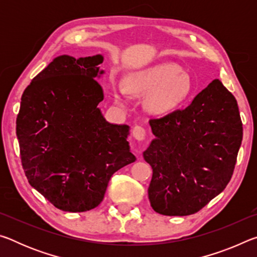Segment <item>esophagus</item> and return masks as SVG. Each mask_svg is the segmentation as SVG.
I'll list each match as a JSON object with an SVG mask.
<instances>
[{
	"instance_id": "34e87169",
	"label": "esophagus",
	"mask_w": 257,
	"mask_h": 257,
	"mask_svg": "<svg viewBox=\"0 0 257 257\" xmlns=\"http://www.w3.org/2000/svg\"><path fill=\"white\" fill-rule=\"evenodd\" d=\"M133 136L137 142H143L146 137V130L141 125H135L133 129Z\"/></svg>"
}]
</instances>
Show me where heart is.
Returning a JSON list of instances; mask_svg holds the SVG:
<instances>
[{"mask_svg": "<svg viewBox=\"0 0 257 257\" xmlns=\"http://www.w3.org/2000/svg\"><path fill=\"white\" fill-rule=\"evenodd\" d=\"M190 79L180 67L172 63L146 69L129 78L125 87L113 86L115 101L122 104L127 92L149 95L146 106L151 112L162 114L175 108L190 92Z\"/></svg>", "mask_w": 257, "mask_h": 257, "instance_id": "heart-1", "label": "heart"}]
</instances>
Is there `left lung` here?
<instances>
[{
	"label": "left lung",
	"instance_id": "8db88e82",
	"mask_svg": "<svg viewBox=\"0 0 257 257\" xmlns=\"http://www.w3.org/2000/svg\"><path fill=\"white\" fill-rule=\"evenodd\" d=\"M155 136L144 159L153 169L151 206L169 216L195 214L229 184L242 141L233 95L219 79L190 105L151 119Z\"/></svg>",
	"mask_w": 257,
	"mask_h": 257
}]
</instances>
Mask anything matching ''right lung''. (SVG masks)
<instances>
[{
    "instance_id": "right-lung-1",
    "label": "right lung",
    "mask_w": 257,
    "mask_h": 257,
    "mask_svg": "<svg viewBox=\"0 0 257 257\" xmlns=\"http://www.w3.org/2000/svg\"><path fill=\"white\" fill-rule=\"evenodd\" d=\"M102 55L55 58L27 86L17 116L20 159L30 186L59 210L86 212L103 201L112 175L136 161L129 127L98 108Z\"/></svg>"
}]
</instances>
